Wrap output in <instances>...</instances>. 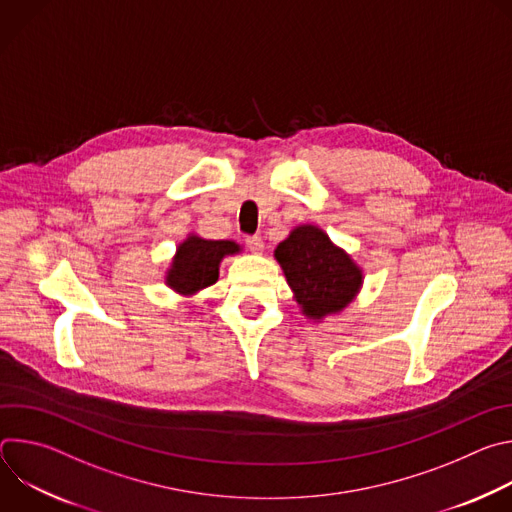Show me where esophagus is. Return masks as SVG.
<instances>
[{"mask_svg":"<svg viewBox=\"0 0 512 512\" xmlns=\"http://www.w3.org/2000/svg\"><path fill=\"white\" fill-rule=\"evenodd\" d=\"M245 243H247V247H249V251H251V253H263V249H265L263 239H261V237H257V235H255V237H249Z\"/></svg>","mask_w":512,"mask_h":512,"instance_id":"obj_1","label":"esophagus"}]
</instances>
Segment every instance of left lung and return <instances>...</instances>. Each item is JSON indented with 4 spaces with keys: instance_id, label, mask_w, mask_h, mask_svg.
Wrapping results in <instances>:
<instances>
[{
    "instance_id": "left-lung-1",
    "label": "left lung",
    "mask_w": 512,
    "mask_h": 512,
    "mask_svg": "<svg viewBox=\"0 0 512 512\" xmlns=\"http://www.w3.org/2000/svg\"><path fill=\"white\" fill-rule=\"evenodd\" d=\"M273 255L310 320L340 314L362 287V269L316 225L296 227Z\"/></svg>"
}]
</instances>
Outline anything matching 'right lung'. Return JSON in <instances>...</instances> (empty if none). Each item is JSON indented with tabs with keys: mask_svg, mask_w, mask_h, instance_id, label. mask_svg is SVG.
Returning <instances> with one entry per match:
<instances>
[{
	"mask_svg": "<svg viewBox=\"0 0 512 512\" xmlns=\"http://www.w3.org/2000/svg\"><path fill=\"white\" fill-rule=\"evenodd\" d=\"M237 253H241V245L235 241H212L190 233L172 257L166 271V285L176 294L192 298L200 289L216 283L221 261Z\"/></svg>",
	"mask_w": 512,
	"mask_h": 512,
	"instance_id": "add662e5",
	"label": "right lung"
}]
</instances>
